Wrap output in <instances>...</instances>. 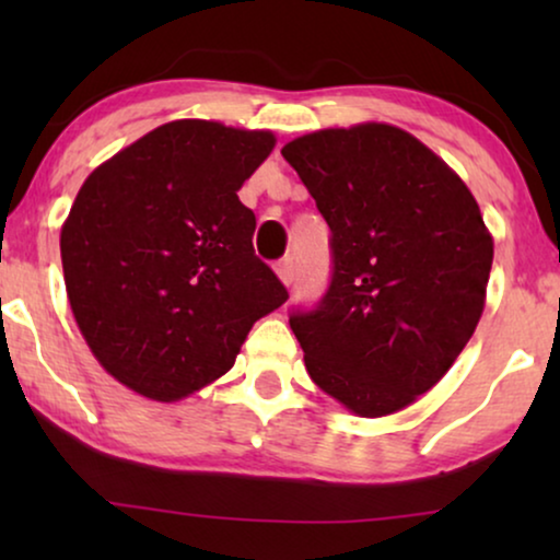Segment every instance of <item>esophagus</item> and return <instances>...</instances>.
Listing matches in <instances>:
<instances>
[{
  "instance_id": "34e87169",
  "label": "esophagus",
  "mask_w": 560,
  "mask_h": 560,
  "mask_svg": "<svg viewBox=\"0 0 560 560\" xmlns=\"http://www.w3.org/2000/svg\"><path fill=\"white\" fill-rule=\"evenodd\" d=\"M275 275H278L282 285H290L295 278V270H293V259H282V262L275 265Z\"/></svg>"
}]
</instances>
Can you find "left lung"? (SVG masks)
<instances>
[{
  "label": "left lung",
  "instance_id": "1",
  "mask_svg": "<svg viewBox=\"0 0 560 560\" xmlns=\"http://www.w3.org/2000/svg\"><path fill=\"white\" fill-rule=\"evenodd\" d=\"M331 229L334 278L290 318L311 380L359 418L408 408L451 370L487 303L494 240L477 198L387 121L282 148Z\"/></svg>",
  "mask_w": 560,
  "mask_h": 560
}]
</instances>
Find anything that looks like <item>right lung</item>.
<instances>
[{
    "label": "right lung",
    "mask_w": 560,
    "mask_h": 560,
    "mask_svg": "<svg viewBox=\"0 0 560 560\" xmlns=\"http://www.w3.org/2000/svg\"><path fill=\"white\" fill-rule=\"evenodd\" d=\"M275 142L270 129L175 119L83 180L60 226L68 303L96 362L132 393L178 402L211 385L288 301L236 196Z\"/></svg>",
    "instance_id": "add662e5"
}]
</instances>
